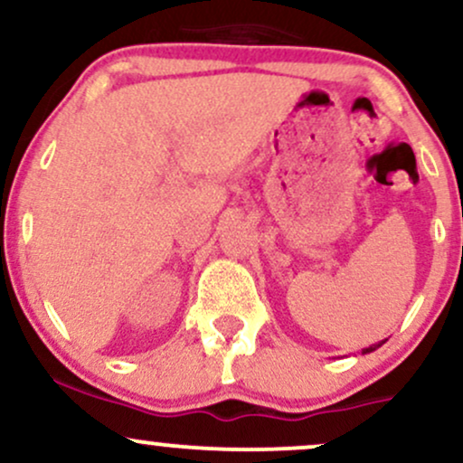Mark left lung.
<instances>
[{"label": "left lung", "mask_w": 463, "mask_h": 463, "mask_svg": "<svg viewBox=\"0 0 463 463\" xmlns=\"http://www.w3.org/2000/svg\"><path fill=\"white\" fill-rule=\"evenodd\" d=\"M379 346H383V342H379V344H372V346H368V348H364L361 350V354H368V353H372V350H376Z\"/></svg>", "instance_id": "left-lung-1"}]
</instances>
